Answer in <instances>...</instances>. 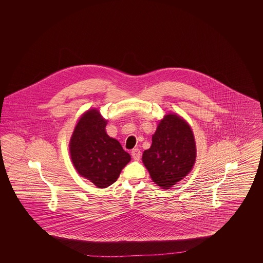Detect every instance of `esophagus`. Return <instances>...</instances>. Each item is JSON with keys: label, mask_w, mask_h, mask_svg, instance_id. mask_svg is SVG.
Returning <instances> with one entry per match:
<instances>
[{"label": "esophagus", "mask_w": 263, "mask_h": 263, "mask_svg": "<svg viewBox=\"0 0 263 263\" xmlns=\"http://www.w3.org/2000/svg\"><path fill=\"white\" fill-rule=\"evenodd\" d=\"M131 155H132V158L135 161H139L140 158H141V151L137 149V148H135V149H133L132 152H131Z\"/></svg>", "instance_id": "1"}]
</instances>
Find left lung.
Wrapping results in <instances>:
<instances>
[{"label": "left lung", "mask_w": 263, "mask_h": 263, "mask_svg": "<svg viewBox=\"0 0 263 263\" xmlns=\"http://www.w3.org/2000/svg\"><path fill=\"white\" fill-rule=\"evenodd\" d=\"M196 159L193 132L180 116L164 115L152 137L142 161L155 183L170 189L191 172Z\"/></svg>", "instance_id": "obj_1"}]
</instances>
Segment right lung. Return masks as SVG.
<instances>
[{
    "mask_svg": "<svg viewBox=\"0 0 263 263\" xmlns=\"http://www.w3.org/2000/svg\"><path fill=\"white\" fill-rule=\"evenodd\" d=\"M106 124L98 109H89L78 121L69 145L77 172L99 188L114 183L131 160L120 143L106 134Z\"/></svg>",
    "mask_w": 263,
    "mask_h": 263,
    "instance_id": "add662e5",
    "label": "right lung"
}]
</instances>
